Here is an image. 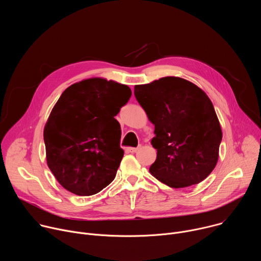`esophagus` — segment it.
I'll list each match as a JSON object with an SVG mask.
<instances>
[{"instance_id":"obj_1","label":"esophagus","mask_w":261,"mask_h":261,"mask_svg":"<svg viewBox=\"0 0 261 261\" xmlns=\"http://www.w3.org/2000/svg\"><path fill=\"white\" fill-rule=\"evenodd\" d=\"M127 151L130 152V153H136L138 151V147H131V146H129V147H127Z\"/></svg>"}]
</instances>
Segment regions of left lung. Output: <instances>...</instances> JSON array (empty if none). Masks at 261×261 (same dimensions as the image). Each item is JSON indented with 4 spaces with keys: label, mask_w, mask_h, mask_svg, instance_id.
Here are the masks:
<instances>
[{
    "label": "left lung",
    "mask_w": 261,
    "mask_h": 261,
    "mask_svg": "<svg viewBox=\"0 0 261 261\" xmlns=\"http://www.w3.org/2000/svg\"><path fill=\"white\" fill-rule=\"evenodd\" d=\"M134 95L155 125L157 150L150 172L171 188L202 181L215 168L222 131L206 94L194 84L167 76L134 87Z\"/></svg>",
    "instance_id": "8db88e82"
}]
</instances>
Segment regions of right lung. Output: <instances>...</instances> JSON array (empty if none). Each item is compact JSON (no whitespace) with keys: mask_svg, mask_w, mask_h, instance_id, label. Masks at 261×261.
I'll use <instances>...</instances> for the list:
<instances>
[{"mask_svg":"<svg viewBox=\"0 0 261 261\" xmlns=\"http://www.w3.org/2000/svg\"><path fill=\"white\" fill-rule=\"evenodd\" d=\"M128 86L89 79L67 88L44 127L46 161L63 187L80 196L100 192L124 156L115 117L131 97Z\"/></svg>","mask_w":261,"mask_h":261,"instance_id":"obj_1","label":"right lung"}]
</instances>
